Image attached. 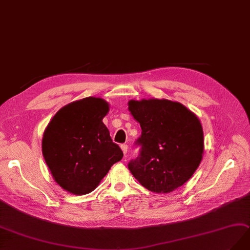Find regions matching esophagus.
<instances>
[{"label":"esophagus","mask_w":250,"mask_h":250,"mask_svg":"<svg viewBox=\"0 0 250 250\" xmlns=\"http://www.w3.org/2000/svg\"><path fill=\"white\" fill-rule=\"evenodd\" d=\"M120 147H122V149H123V151H124V154L125 155L126 152H127V145H126V144H123Z\"/></svg>","instance_id":"esophagus-1"}]
</instances>
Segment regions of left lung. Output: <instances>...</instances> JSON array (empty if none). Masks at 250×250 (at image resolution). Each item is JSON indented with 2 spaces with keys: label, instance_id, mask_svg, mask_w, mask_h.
<instances>
[{
  "label": "left lung",
  "instance_id": "8db88e82",
  "mask_svg": "<svg viewBox=\"0 0 250 250\" xmlns=\"http://www.w3.org/2000/svg\"><path fill=\"white\" fill-rule=\"evenodd\" d=\"M128 110L140 124L135 144L140 153L128 170L150 191L171 192L198 169L204 152L199 118L178 102L149 99L128 102Z\"/></svg>",
  "mask_w": 250,
  "mask_h": 250
}]
</instances>
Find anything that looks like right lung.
<instances>
[{
  "label": "right lung",
  "instance_id": "add662e5",
  "mask_svg": "<svg viewBox=\"0 0 250 250\" xmlns=\"http://www.w3.org/2000/svg\"><path fill=\"white\" fill-rule=\"evenodd\" d=\"M108 111L104 100L84 98L62 107L44 132L45 162L60 187L74 195L94 190L111 166L123 159L102 122Z\"/></svg>",
  "mask_w": 250,
  "mask_h": 250
}]
</instances>
